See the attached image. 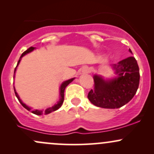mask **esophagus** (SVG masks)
Wrapping results in <instances>:
<instances>
[{
	"label": "esophagus",
	"instance_id": "34e87169",
	"mask_svg": "<svg viewBox=\"0 0 154 154\" xmlns=\"http://www.w3.org/2000/svg\"><path fill=\"white\" fill-rule=\"evenodd\" d=\"M83 72H87V73H88V72H89V69H88V68H86V67H85V68H84V69H83Z\"/></svg>",
	"mask_w": 154,
	"mask_h": 154
}]
</instances>
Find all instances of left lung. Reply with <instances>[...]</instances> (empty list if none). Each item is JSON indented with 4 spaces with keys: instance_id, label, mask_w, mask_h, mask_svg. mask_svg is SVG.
Listing matches in <instances>:
<instances>
[{
    "instance_id": "1",
    "label": "left lung",
    "mask_w": 154,
    "mask_h": 154,
    "mask_svg": "<svg viewBox=\"0 0 154 154\" xmlns=\"http://www.w3.org/2000/svg\"><path fill=\"white\" fill-rule=\"evenodd\" d=\"M131 54L132 51L129 49ZM115 78L105 80L94 75V90L88 95L93 105L104 109H118L128 103L135 95L139 86L140 72L137 61L133 56L112 65Z\"/></svg>"
}]
</instances>
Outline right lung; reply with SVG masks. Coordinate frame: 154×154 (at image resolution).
I'll return each mask as SVG.
<instances>
[{
	"label": "right lung",
	"mask_w": 154,
	"mask_h": 154,
	"mask_svg": "<svg viewBox=\"0 0 154 154\" xmlns=\"http://www.w3.org/2000/svg\"><path fill=\"white\" fill-rule=\"evenodd\" d=\"M35 48H34V47H30V48H28L27 50L24 51V52L23 53V54H22V56H20V59H19L18 63H17V66H16V68H15V69H14V75H15V72H16V70H17V66H18L19 63V62H20V61H21V59H22V58L23 57V56H24V55H26V54H28V53H30L31 51H32L33 50H34ZM74 79H75V78H72V79H68V80L64 81V82H63L62 83V84H61V87H60V100H59V101L58 102V103H56V105H54V106L48 108V109H45V110L44 111L38 110V109H34V110H32L30 107L27 106H26V104H24V103H23V102L22 101V100L20 99V98H19V96L18 95V94H17V92H16V90H15V88H14V89L15 95H16V96H17V98H18L19 101L20 102L21 104H22V106L24 107V108H25L26 110L31 111L32 113H33V114H36V115H41V114H50V113H51V112H53V111H56V110H57V109H59V108L61 106V105H62V103H63V100H64V91H65V88H66V86L68 85L69 84L70 82H72V81H73Z\"/></svg>",
	"instance_id": "1"
}]
</instances>
